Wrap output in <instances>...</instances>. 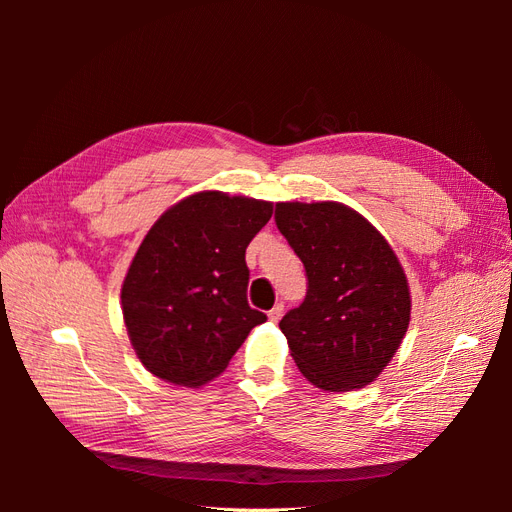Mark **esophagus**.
<instances>
[{"label":"esophagus","mask_w":512,"mask_h":512,"mask_svg":"<svg viewBox=\"0 0 512 512\" xmlns=\"http://www.w3.org/2000/svg\"><path fill=\"white\" fill-rule=\"evenodd\" d=\"M284 316V303H275L273 307H271V312H269V320L271 322H277Z\"/></svg>","instance_id":"esophagus-1"}]
</instances>
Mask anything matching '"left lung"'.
Returning <instances> with one entry per match:
<instances>
[{
	"instance_id": "8db88e82",
	"label": "left lung",
	"mask_w": 512,
	"mask_h": 512,
	"mask_svg": "<svg viewBox=\"0 0 512 512\" xmlns=\"http://www.w3.org/2000/svg\"><path fill=\"white\" fill-rule=\"evenodd\" d=\"M275 224L307 277L303 303L280 322L294 363L318 389H363L406 335L404 269L380 232L346 205L280 203Z\"/></svg>"
}]
</instances>
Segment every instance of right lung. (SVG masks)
Segmentation results:
<instances>
[{
  "label": "right lung",
  "instance_id": "right-lung-1",
  "mask_svg": "<svg viewBox=\"0 0 512 512\" xmlns=\"http://www.w3.org/2000/svg\"><path fill=\"white\" fill-rule=\"evenodd\" d=\"M265 200L200 192L151 226L121 288L123 320L153 376L200 386L267 316L247 303L245 250L271 220Z\"/></svg>",
  "mask_w": 512,
  "mask_h": 512
}]
</instances>
